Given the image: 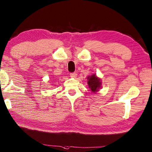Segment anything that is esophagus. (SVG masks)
<instances>
[{
	"instance_id": "esophagus-1",
	"label": "esophagus",
	"mask_w": 152,
	"mask_h": 152,
	"mask_svg": "<svg viewBox=\"0 0 152 152\" xmlns=\"http://www.w3.org/2000/svg\"><path fill=\"white\" fill-rule=\"evenodd\" d=\"M69 75H70V77L71 78H76V77L77 76V74L76 73V72H72V73H70L69 74Z\"/></svg>"
}]
</instances>
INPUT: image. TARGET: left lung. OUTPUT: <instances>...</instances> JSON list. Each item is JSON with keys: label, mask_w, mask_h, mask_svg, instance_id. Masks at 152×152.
I'll use <instances>...</instances> for the list:
<instances>
[{"label": "left lung", "mask_w": 152, "mask_h": 152, "mask_svg": "<svg viewBox=\"0 0 152 152\" xmlns=\"http://www.w3.org/2000/svg\"><path fill=\"white\" fill-rule=\"evenodd\" d=\"M88 85L89 86V88H90L91 91L93 93L97 92L101 86L100 79L98 78L95 74H93V75L91 76H88Z\"/></svg>", "instance_id": "obj_1"}]
</instances>
